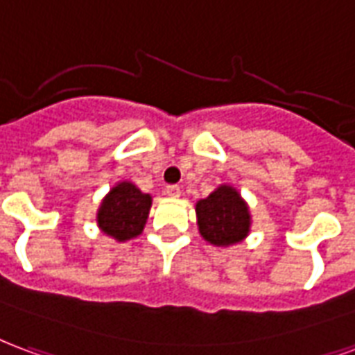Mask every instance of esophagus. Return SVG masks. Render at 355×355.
<instances>
[{
	"mask_svg": "<svg viewBox=\"0 0 355 355\" xmlns=\"http://www.w3.org/2000/svg\"><path fill=\"white\" fill-rule=\"evenodd\" d=\"M165 193H167L169 198H180V186L169 184L165 188Z\"/></svg>",
	"mask_w": 355,
	"mask_h": 355,
	"instance_id": "1",
	"label": "esophagus"
}]
</instances>
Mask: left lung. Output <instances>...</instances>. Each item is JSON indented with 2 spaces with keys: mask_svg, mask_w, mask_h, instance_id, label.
Here are the masks:
<instances>
[{
  "mask_svg": "<svg viewBox=\"0 0 355 355\" xmlns=\"http://www.w3.org/2000/svg\"><path fill=\"white\" fill-rule=\"evenodd\" d=\"M201 237L214 246L241 243L250 231V211L233 186L222 184L196 205Z\"/></svg>",
  "mask_w": 355,
  "mask_h": 355,
  "instance_id": "1",
  "label": "left lung"
}]
</instances>
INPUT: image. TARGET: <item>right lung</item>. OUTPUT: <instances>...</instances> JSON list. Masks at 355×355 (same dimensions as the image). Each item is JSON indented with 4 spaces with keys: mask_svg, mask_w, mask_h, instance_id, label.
I'll use <instances>...</instances> for the list:
<instances>
[{
    "mask_svg": "<svg viewBox=\"0 0 355 355\" xmlns=\"http://www.w3.org/2000/svg\"><path fill=\"white\" fill-rule=\"evenodd\" d=\"M152 198L128 180L118 182L97 211V225L109 237L124 243L143 233Z\"/></svg>",
    "mask_w": 355,
    "mask_h": 355,
    "instance_id": "add662e5",
    "label": "right lung"
}]
</instances>
